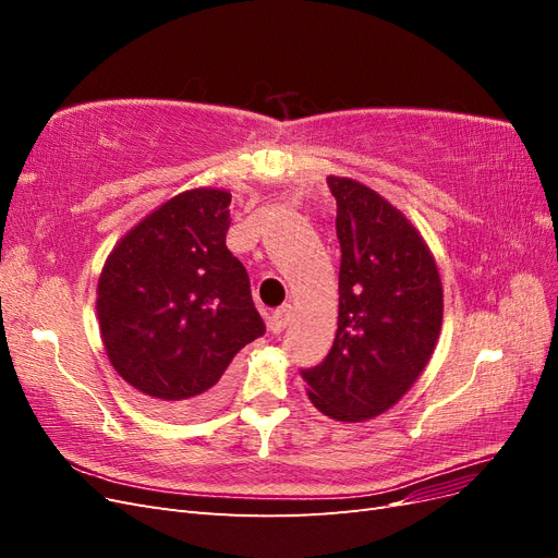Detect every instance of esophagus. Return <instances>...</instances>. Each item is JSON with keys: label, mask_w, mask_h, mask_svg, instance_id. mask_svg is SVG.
<instances>
[{"label": "esophagus", "mask_w": 558, "mask_h": 558, "mask_svg": "<svg viewBox=\"0 0 558 558\" xmlns=\"http://www.w3.org/2000/svg\"><path fill=\"white\" fill-rule=\"evenodd\" d=\"M291 316H293L291 305H281V307H277V310L272 312V316H269V330H272L275 335L283 332V330H286V326L291 324Z\"/></svg>", "instance_id": "obj_1"}]
</instances>
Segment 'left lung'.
<instances>
[{
    "label": "left lung",
    "instance_id": "1",
    "mask_svg": "<svg viewBox=\"0 0 558 558\" xmlns=\"http://www.w3.org/2000/svg\"><path fill=\"white\" fill-rule=\"evenodd\" d=\"M337 202L340 316L328 356L300 369L337 421L386 412L424 373L442 326V281L416 228L367 185L328 177Z\"/></svg>",
    "mask_w": 558,
    "mask_h": 558
}]
</instances>
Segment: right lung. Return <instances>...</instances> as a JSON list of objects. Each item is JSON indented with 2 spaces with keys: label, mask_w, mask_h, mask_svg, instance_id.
<instances>
[{
  "label": "right lung",
  "mask_w": 558,
  "mask_h": 558,
  "mask_svg": "<svg viewBox=\"0 0 558 558\" xmlns=\"http://www.w3.org/2000/svg\"><path fill=\"white\" fill-rule=\"evenodd\" d=\"M230 193L185 191L118 242L97 283L116 373L174 414L221 400L242 347L265 335L244 265L226 246Z\"/></svg>",
  "instance_id": "obj_1"
}]
</instances>
